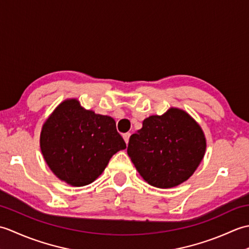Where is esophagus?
<instances>
[{"instance_id": "1", "label": "esophagus", "mask_w": 249, "mask_h": 249, "mask_svg": "<svg viewBox=\"0 0 249 249\" xmlns=\"http://www.w3.org/2000/svg\"><path fill=\"white\" fill-rule=\"evenodd\" d=\"M129 137H130V133H126L123 135V138L126 142V144H128V141H129Z\"/></svg>"}]
</instances>
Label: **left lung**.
<instances>
[{
  "instance_id": "left-lung-1",
  "label": "left lung",
  "mask_w": 249,
  "mask_h": 249,
  "mask_svg": "<svg viewBox=\"0 0 249 249\" xmlns=\"http://www.w3.org/2000/svg\"><path fill=\"white\" fill-rule=\"evenodd\" d=\"M200 126L185 111L169 109L152 115L130 136L127 154L140 176L152 186L170 188L192 177L205 152Z\"/></svg>"
}]
</instances>
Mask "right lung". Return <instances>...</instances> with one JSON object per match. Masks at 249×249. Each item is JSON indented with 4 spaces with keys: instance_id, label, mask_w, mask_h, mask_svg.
<instances>
[{
    "instance_id": "1",
    "label": "right lung",
    "mask_w": 249,
    "mask_h": 249,
    "mask_svg": "<svg viewBox=\"0 0 249 249\" xmlns=\"http://www.w3.org/2000/svg\"><path fill=\"white\" fill-rule=\"evenodd\" d=\"M125 147L111 116L84 110L76 99L63 102L40 134L41 153L52 172L77 187L95 181L112 155Z\"/></svg>"
}]
</instances>
